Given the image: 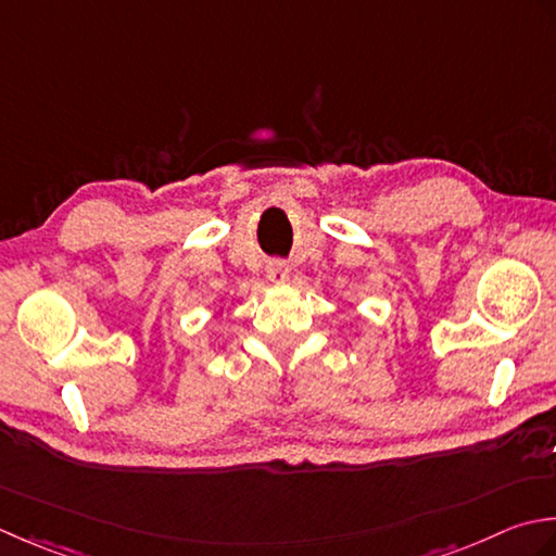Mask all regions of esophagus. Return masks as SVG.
<instances>
[{
  "mask_svg": "<svg viewBox=\"0 0 556 556\" xmlns=\"http://www.w3.org/2000/svg\"><path fill=\"white\" fill-rule=\"evenodd\" d=\"M266 274H268V280L286 282L290 268H288L286 262H282V258H270V262L266 264Z\"/></svg>",
  "mask_w": 556,
  "mask_h": 556,
  "instance_id": "1",
  "label": "esophagus"
}]
</instances>
